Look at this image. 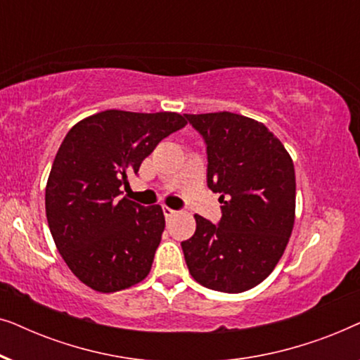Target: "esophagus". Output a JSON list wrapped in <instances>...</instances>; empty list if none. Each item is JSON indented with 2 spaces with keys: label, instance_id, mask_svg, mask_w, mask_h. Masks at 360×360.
Returning a JSON list of instances; mask_svg holds the SVG:
<instances>
[{
  "label": "esophagus",
  "instance_id": "esophagus-1",
  "mask_svg": "<svg viewBox=\"0 0 360 360\" xmlns=\"http://www.w3.org/2000/svg\"><path fill=\"white\" fill-rule=\"evenodd\" d=\"M162 211H164V214H165V219H170V218H174L175 213H176L175 210L169 208V206H162Z\"/></svg>",
  "mask_w": 360,
  "mask_h": 360
}]
</instances>
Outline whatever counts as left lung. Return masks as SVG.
<instances>
[{
    "label": "left lung",
    "instance_id": "8db88e82",
    "mask_svg": "<svg viewBox=\"0 0 360 360\" xmlns=\"http://www.w3.org/2000/svg\"><path fill=\"white\" fill-rule=\"evenodd\" d=\"M203 136L210 190L219 193V223L195 214L181 243L191 277L206 288L240 293L272 274L295 223V169L262 122L236 112L185 115Z\"/></svg>",
    "mask_w": 360,
    "mask_h": 360
}]
</instances>
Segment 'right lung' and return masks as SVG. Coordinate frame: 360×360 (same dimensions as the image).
<instances>
[{"label": "right lung", "mask_w": 360, "mask_h": 360, "mask_svg": "<svg viewBox=\"0 0 360 360\" xmlns=\"http://www.w3.org/2000/svg\"><path fill=\"white\" fill-rule=\"evenodd\" d=\"M185 124L179 112L106 110L67 132L47 180L46 214L62 259L86 287L112 293L149 275L164 211L120 198V186Z\"/></svg>", "instance_id": "right-lung-1"}]
</instances>
